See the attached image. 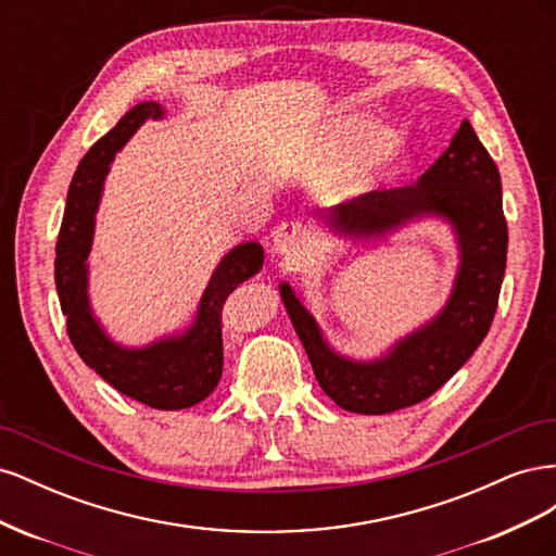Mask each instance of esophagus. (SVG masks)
I'll list each match as a JSON object with an SVG mask.
<instances>
[{
  "mask_svg": "<svg viewBox=\"0 0 556 556\" xmlns=\"http://www.w3.org/2000/svg\"><path fill=\"white\" fill-rule=\"evenodd\" d=\"M308 243H311L308 229L301 223H282L271 233V248L276 255H280L285 260L304 255V252L308 250Z\"/></svg>",
  "mask_w": 556,
  "mask_h": 556,
  "instance_id": "esophagus-1",
  "label": "esophagus"
}]
</instances>
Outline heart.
Masks as SVG:
<instances>
[{
	"mask_svg": "<svg viewBox=\"0 0 556 556\" xmlns=\"http://www.w3.org/2000/svg\"><path fill=\"white\" fill-rule=\"evenodd\" d=\"M374 155L376 162L392 160L396 155L394 134L366 115H341L333 121L331 137L315 166V176L319 180L345 178Z\"/></svg>",
	"mask_w": 556,
	"mask_h": 556,
	"instance_id": "heart-1",
	"label": "heart"
}]
</instances>
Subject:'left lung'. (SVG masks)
Returning <instances> with one entry per match:
<instances>
[{
	"mask_svg": "<svg viewBox=\"0 0 556 556\" xmlns=\"http://www.w3.org/2000/svg\"><path fill=\"white\" fill-rule=\"evenodd\" d=\"M319 217L329 231L348 241H378L422 217H439L450 225L459 266L445 306L422 327L401 336L380 357L352 359L336 352L301 294L290 282L278 285L313 374L336 406L359 415L415 406L459 371L492 327L508 252L494 160L464 121L450 148L417 182L366 192L325 208Z\"/></svg>",
	"mask_w": 556,
	"mask_h": 556,
	"instance_id": "obj_1",
	"label": "left lung"
}]
</instances>
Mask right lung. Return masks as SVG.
<instances>
[{
	"mask_svg": "<svg viewBox=\"0 0 556 556\" xmlns=\"http://www.w3.org/2000/svg\"><path fill=\"white\" fill-rule=\"evenodd\" d=\"M160 102L131 106L117 125L99 139L80 160L66 192V206L55 248V288L66 333L90 368L125 396L157 410H182L204 401L223 376V304L241 282L255 276L264 264L257 241L233 245L215 266L192 323L162 339L127 348L115 343L99 323L88 292L90 250L99 201L111 162L146 121L164 117Z\"/></svg>",
	"mask_w": 556,
	"mask_h": 556,
	"instance_id": "1",
	"label": "right lung"
}]
</instances>
